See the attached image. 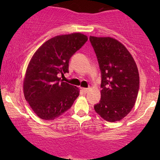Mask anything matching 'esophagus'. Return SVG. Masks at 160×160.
Segmentation results:
<instances>
[{
	"label": "esophagus",
	"mask_w": 160,
	"mask_h": 160,
	"mask_svg": "<svg viewBox=\"0 0 160 160\" xmlns=\"http://www.w3.org/2000/svg\"><path fill=\"white\" fill-rule=\"evenodd\" d=\"M81 89L84 93H87L88 91H89V89H87V88H82Z\"/></svg>",
	"instance_id": "1"
}]
</instances>
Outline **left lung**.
Instances as JSON below:
<instances>
[{
    "instance_id": "1",
    "label": "left lung",
    "mask_w": 160,
    "mask_h": 160,
    "mask_svg": "<svg viewBox=\"0 0 160 160\" xmlns=\"http://www.w3.org/2000/svg\"><path fill=\"white\" fill-rule=\"evenodd\" d=\"M102 72L100 102L95 111L108 122L120 121L132 111L139 89V74L131 53L110 37H89Z\"/></svg>"
}]
</instances>
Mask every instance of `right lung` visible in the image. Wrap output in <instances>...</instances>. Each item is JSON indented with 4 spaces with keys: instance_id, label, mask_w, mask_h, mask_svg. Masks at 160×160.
<instances>
[{
    "instance_id": "right-lung-1",
    "label": "right lung",
    "mask_w": 160,
    "mask_h": 160,
    "mask_svg": "<svg viewBox=\"0 0 160 160\" xmlns=\"http://www.w3.org/2000/svg\"><path fill=\"white\" fill-rule=\"evenodd\" d=\"M81 33L56 36L37 49L23 81L25 100L40 119L53 120L71 108L80 90L60 81L58 74L68 72L71 57L87 41Z\"/></svg>"
}]
</instances>
